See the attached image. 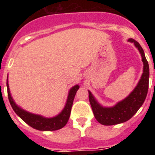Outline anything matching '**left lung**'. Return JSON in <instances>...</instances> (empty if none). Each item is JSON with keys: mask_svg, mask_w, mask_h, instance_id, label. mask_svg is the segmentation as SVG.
<instances>
[{"mask_svg": "<svg viewBox=\"0 0 155 155\" xmlns=\"http://www.w3.org/2000/svg\"><path fill=\"white\" fill-rule=\"evenodd\" d=\"M129 41L134 42L141 54L142 61L143 63V74L137 87L130 94V95L123 101L118 102L113 107H102L94 99L91 91H88L89 102L94 117L97 121L102 125H116L129 120L132 118V116L143 105L145 98L147 97L149 84L148 62L145 57L143 50L139 44V42L133 39H130Z\"/></svg>", "mask_w": 155, "mask_h": 155, "instance_id": "obj_1", "label": "left lung"}]
</instances>
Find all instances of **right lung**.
<instances>
[{"label": "right lung", "mask_w": 155, "mask_h": 155, "mask_svg": "<svg viewBox=\"0 0 155 155\" xmlns=\"http://www.w3.org/2000/svg\"><path fill=\"white\" fill-rule=\"evenodd\" d=\"M7 88H8V99H9V102H10L12 109L23 121L25 122L28 125H29L32 128L39 130L53 131L63 128L68 122L70 115H71V108H72L74 99V96L76 94L77 91L78 90L79 86H74L70 90L68 101H67V103H66L64 110L58 116L53 117V118H45V117H42V116H39V115L31 114V113H28L26 111L23 110L21 108H19L15 103L14 100L12 99V96H11L10 90H9L8 82H7Z\"/></svg>", "instance_id": "add662e5"}]
</instances>
